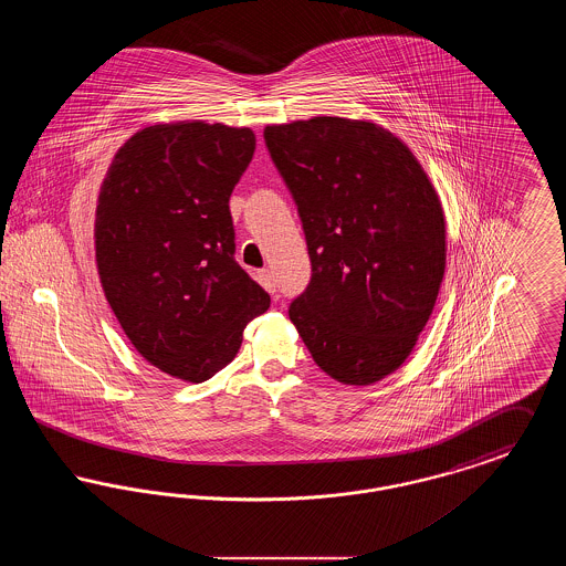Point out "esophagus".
<instances>
[{
  "label": "esophagus",
  "instance_id": "1",
  "mask_svg": "<svg viewBox=\"0 0 566 566\" xmlns=\"http://www.w3.org/2000/svg\"><path fill=\"white\" fill-rule=\"evenodd\" d=\"M259 282L263 284V289H265L268 293H271V295L275 293L277 286H275V277H273V273H271L270 270L259 271Z\"/></svg>",
  "mask_w": 566,
  "mask_h": 566
}]
</instances>
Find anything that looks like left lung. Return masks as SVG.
I'll use <instances>...</instances> for the list:
<instances>
[{
    "label": "left lung",
    "instance_id": "8db88e82",
    "mask_svg": "<svg viewBox=\"0 0 566 566\" xmlns=\"http://www.w3.org/2000/svg\"><path fill=\"white\" fill-rule=\"evenodd\" d=\"M293 195L312 277L289 316L326 376L367 386L403 365L446 271V222L424 169L374 123L316 116L263 132Z\"/></svg>",
    "mask_w": 566,
    "mask_h": 566
}]
</instances>
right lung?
Returning a JSON list of instances; mask_svg holds the SVG:
<instances>
[{"mask_svg": "<svg viewBox=\"0 0 566 566\" xmlns=\"http://www.w3.org/2000/svg\"><path fill=\"white\" fill-rule=\"evenodd\" d=\"M250 129L176 123L116 153L99 192L95 256L116 321L150 365L206 381L271 298L235 261L229 199L252 161Z\"/></svg>", "mask_w": 566, "mask_h": 566, "instance_id": "1", "label": "right lung"}]
</instances>
